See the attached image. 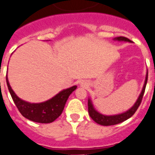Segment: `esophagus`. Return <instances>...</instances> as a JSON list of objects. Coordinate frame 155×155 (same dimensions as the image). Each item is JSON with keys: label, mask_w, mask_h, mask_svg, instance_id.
<instances>
[{"label": "esophagus", "mask_w": 155, "mask_h": 155, "mask_svg": "<svg viewBox=\"0 0 155 155\" xmlns=\"http://www.w3.org/2000/svg\"><path fill=\"white\" fill-rule=\"evenodd\" d=\"M80 86H83V87H86L87 86V84L84 82H80Z\"/></svg>", "instance_id": "esophagus-1"}]
</instances>
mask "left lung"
<instances>
[{"label": "left lung", "mask_w": 155, "mask_h": 155, "mask_svg": "<svg viewBox=\"0 0 155 155\" xmlns=\"http://www.w3.org/2000/svg\"><path fill=\"white\" fill-rule=\"evenodd\" d=\"M114 41H124V42H132L129 39L124 37V36H119V37H115L114 38ZM147 79H148V71L146 72V80H145V83H144L143 88L142 90L140 92V95L138 97L137 100L136 101L130 109L126 110L125 112H123L121 114H113V115H106V114H101L100 112L97 110L94 106H93V101L90 98H88V114L90 115V117L93 119L97 124H98L100 125H103V126H110V125H114L120 124V123L124 122L125 120H127V119H129L133 116L134 113L137 111V110L140 106L142 97H143L144 93H145V89H146V83H147Z\"/></svg>", "instance_id": "8db88e82"}]
</instances>
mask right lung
Masks as SVG:
<instances>
[{
  "label": "right lung",
  "instance_id": "add662e5",
  "mask_svg": "<svg viewBox=\"0 0 155 155\" xmlns=\"http://www.w3.org/2000/svg\"><path fill=\"white\" fill-rule=\"evenodd\" d=\"M6 83L13 101L22 116L31 121L41 124H49L58 118L63 111L65 104L69 96L77 88L76 85L72 86L59 92L47 101L40 103H31L19 98L15 94L9 84L7 75Z\"/></svg>",
  "mask_w": 155,
  "mask_h": 155
}]
</instances>
